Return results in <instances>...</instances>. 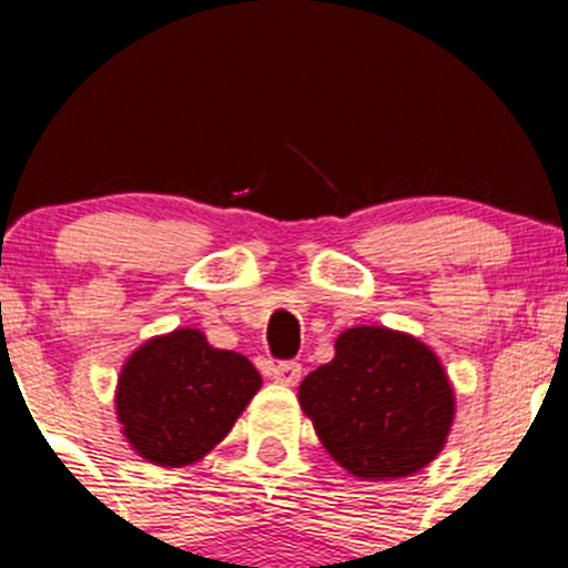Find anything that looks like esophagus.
I'll return each mask as SVG.
<instances>
[{"label": "esophagus", "mask_w": 568, "mask_h": 568, "mask_svg": "<svg viewBox=\"0 0 568 568\" xmlns=\"http://www.w3.org/2000/svg\"><path fill=\"white\" fill-rule=\"evenodd\" d=\"M272 376L280 382V385L294 387L296 382L302 379V363H296V359H283V363L272 365Z\"/></svg>", "instance_id": "esophagus-1"}]
</instances>
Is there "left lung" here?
<instances>
[{
	"instance_id": "obj_1",
	"label": "left lung",
	"mask_w": 568,
	"mask_h": 568,
	"mask_svg": "<svg viewBox=\"0 0 568 568\" xmlns=\"http://www.w3.org/2000/svg\"><path fill=\"white\" fill-rule=\"evenodd\" d=\"M332 459L359 478H400L443 450L454 423V390L420 341L385 326H354L335 359L300 385Z\"/></svg>"
}]
</instances>
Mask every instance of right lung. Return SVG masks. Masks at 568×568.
<instances>
[{
  "mask_svg": "<svg viewBox=\"0 0 568 568\" xmlns=\"http://www.w3.org/2000/svg\"><path fill=\"white\" fill-rule=\"evenodd\" d=\"M261 387L244 354L175 329L136 348L118 385V417L140 456L162 467L197 462L222 443Z\"/></svg>",
  "mask_w": 568,
  "mask_h": 568,
  "instance_id": "obj_1",
  "label": "right lung"
}]
</instances>
